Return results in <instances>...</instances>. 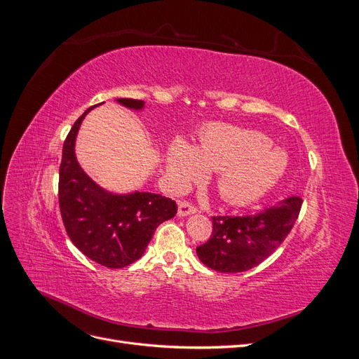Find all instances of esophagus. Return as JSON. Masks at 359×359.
I'll return each mask as SVG.
<instances>
[{
	"mask_svg": "<svg viewBox=\"0 0 359 359\" xmlns=\"http://www.w3.org/2000/svg\"><path fill=\"white\" fill-rule=\"evenodd\" d=\"M196 211H198V208L191 202H189V201H180L178 202V215L186 217V215L194 214Z\"/></svg>",
	"mask_w": 359,
	"mask_h": 359,
	"instance_id": "34e87169",
	"label": "esophagus"
}]
</instances>
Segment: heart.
<instances>
[{"mask_svg":"<svg viewBox=\"0 0 359 359\" xmlns=\"http://www.w3.org/2000/svg\"><path fill=\"white\" fill-rule=\"evenodd\" d=\"M269 147V139L264 135L214 124L202 133L198 149L181 140L173 144L166 156V169L182 186L201 178L208 166L217 170V190L222 199L244 205L264 196L286 170V154Z\"/></svg>","mask_w":359,"mask_h":359,"instance_id":"obj_1","label":"heart"}]
</instances>
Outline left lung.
<instances>
[{"label":"left lung","mask_w":359,"mask_h":359,"mask_svg":"<svg viewBox=\"0 0 359 359\" xmlns=\"http://www.w3.org/2000/svg\"><path fill=\"white\" fill-rule=\"evenodd\" d=\"M301 205V198H287L257 214L214 215L210 240L196 247L201 262L219 273L257 266L286 240Z\"/></svg>","instance_id":"left-lung-1"}]
</instances>
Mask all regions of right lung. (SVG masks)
I'll use <instances>...</instances> for the list:
<instances>
[{"mask_svg": "<svg viewBox=\"0 0 359 359\" xmlns=\"http://www.w3.org/2000/svg\"><path fill=\"white\" fill-rule=\"evenodd\" d=\"M132 109L142 100L118 99ZM86 109L73 124L62 147L58 201L64 227L72 243L94 262L124 268L144 255L157 226L177 214V202L154 193H107L86 175L74 156V140Z\"/></svg>", "mask_w": 359, "mask_h": 359, "instance_id": "1", "label": "right lung"}]
</instances>
